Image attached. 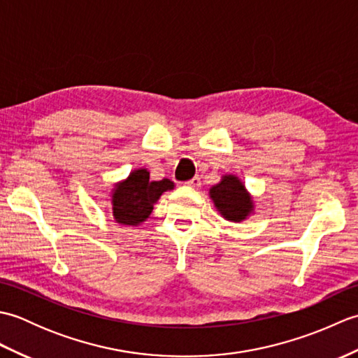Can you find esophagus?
Masks as SVG:
<instances>
[{
    "mask_svg": "<svg viewBox=\"0 0 358 358\" xmlns=\"http://www.w3.org/2000/svg\"><path fill=\"white\" fill-rule=\"evenodd\" d=\"M186 186H189V187H192V189H199L200 186H201V180L199 178V177H194L192 180H189L187 183H186Z\"/></svg>",
    "mask_w": 358,
    "mask_h": 358,
    "instance_id": "1",
    "label": "esophagus"
}]
</instances>
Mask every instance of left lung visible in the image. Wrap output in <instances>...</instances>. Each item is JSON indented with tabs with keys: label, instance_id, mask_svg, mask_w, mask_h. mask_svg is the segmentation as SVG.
Listing matches in <instances>:
<instances>
[{
	"label": "left lung",
	"instance_id": "obj_1",
	"mask_svg": "<svg viewBox=\"0 0 358 358\" xmlns=\"http://www.w3.org/2000/svg\"><path fill=\"white\" fill-rule=\"evenodd\" d=\"M209 196L218 214L227 222H245L255 210L252 195L234 173H224L220 183L209 189Z\"/></svg>",
	"mask_w": 358,
	"mask_h": 358
}]
</instances>
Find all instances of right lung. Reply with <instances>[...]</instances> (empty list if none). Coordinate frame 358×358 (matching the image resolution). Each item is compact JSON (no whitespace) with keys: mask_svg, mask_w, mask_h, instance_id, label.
I'll return each instance as SVG.
<instances>
[{"mask_svg":"<svg viewBox=\"0 0 358 358\" xmlns=\"http://www.w3.org/2000/svg\"><path fill=\"white\" fill-rule=\"evenodd\" d=\"M149 175L146 167H138L129 173L127 178L113 185L110 206L113 220L118 224H143L150 217L159 196L175 187V183L169 178L150 181Z\"/></svg>","mask_w":358,"mask_h":358,"instance_id":"obj_1","label":"right lung"}]
</instances>
